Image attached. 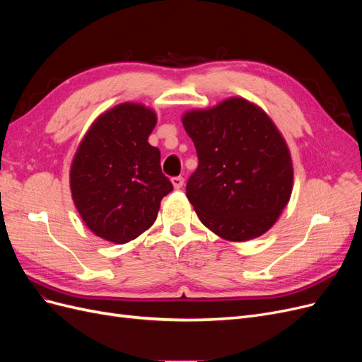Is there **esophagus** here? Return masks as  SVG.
Returning <instances> with one entry per match:
<instances>
[{
    "mask_svg": "<svg viewBox=\"0 0 362 362\" xmlns=\"http://www.w3.org/2000/svg\"><path fill=\"white\" fill-rule=\"evenodd\" d=\"M172 185H173V189H181L182 187V184H184V178H181V177H173L172 180Z\"/></svg>",
    "mask_w": 362,
    "mask_h": 362,
    "instance_id": "1",
    "label": "esophagus"
}]
</instances>
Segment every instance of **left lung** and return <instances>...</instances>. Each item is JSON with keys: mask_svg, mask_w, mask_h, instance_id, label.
Here are the masks:
<instances>
[{"mask_svg": "<svg viewBox=\"0 0 362 362\" xmlns=\"http://www.w3.org/2000/svg\"><path fill=\"white\" fill-rule=\"evenodd\" d=\"M181 120L199 158L185 189L199 221L226 242L267 233L293 192L290 149L269 115L231 96Z\"/></svg>", "mask_w": 362, "mask_h": 362, "instance_id": "left-lung-1", "label": "left lung"}]
</instances>
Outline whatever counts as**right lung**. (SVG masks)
I'll return each instance as SVG.
<instances>
[{
  "instance_id": "right-lung-1",
  "label": "right lung",
  "mask_w": 362,
  "mask_h": 362,
  "mask_svg": "<svg viewBox=\"0 0 362 362\" xmlns=\"http://www.w3.org/2000/svg\"><path fill=\"white\" fill-rule=\"evenodd\" d=\"M157 113L122 103L98 116L74 156L72 201L83 222L107 242L124 245L154 225L172 182L160 168V151L148 137Z\"/></svg>"
}]
</instances>
